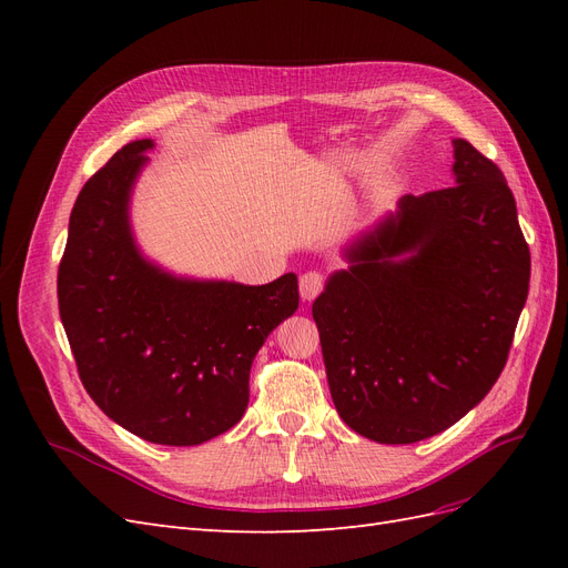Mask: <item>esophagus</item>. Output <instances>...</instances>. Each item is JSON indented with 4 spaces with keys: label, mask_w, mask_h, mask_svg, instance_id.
<instances>
[{
    "label": "esophagus",
    "mask_w": 568,
    "mask_h": 568,
    "mask_svg": "<svg viewBox=\"0 0 568 568\" xmlns=\"http://www.w3.org/2000/svg\"><path fill=\"white\" fill-rule=\"evenodd\" d=\"M324 288V277L320 272H305L301 274V282H298V291H301V298L303 301H315Z\"/></svg>",
    "instance_id": "esophagus-1"
}]
</instances>
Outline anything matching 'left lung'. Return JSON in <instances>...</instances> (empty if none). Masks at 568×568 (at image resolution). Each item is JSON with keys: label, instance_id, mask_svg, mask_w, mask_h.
<instances>
[{"label": "left lung", "instance_id": "1", "mask_svg": "<svg viewBox=\"0 0 568 568\" xmlns=\"http://www.w3.org/2000/svg\"><path fill=\"white\" fill-rule=\"evenodd\" d=\"M453 149L455 186L403 196L313 303L336 412L376 443L432 438L484 400L528 296L503 170L467 140Z\"/></svg>", "mask_w": 568, "mask_h": 568}]
</instances>
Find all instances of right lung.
<instances>
[{
  "instance_id": "right-lung-1",
  "label": "right lung",
  "mask_w": 568,
  "mask_h": 568,
  "mask_svg": "<svg viewBox=\"0 0 568 568\" xmlns=\"http://www.w3.org/2000/svg\"><path fill=\"white\" fill-rule=\"evenodd\" d=\"M151 140L113 153L73 205L59 313L90 398L130 434L199 445L244 417L255 353L296 313L298 277L189 280L142 255L130 199Z\"/></svg>"
}]
</instances>
